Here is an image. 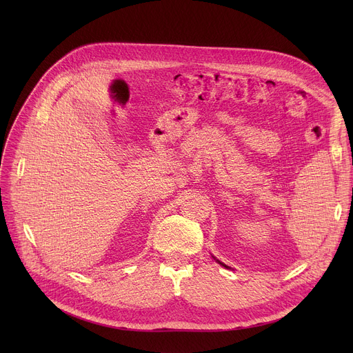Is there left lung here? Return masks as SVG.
I'll return each mask as SVG.
<instances>
[{
    "instance_id": "left-lung-1",
    "label": "left lung",
    "mask_w": 353,
    "mask_h": 353,
    "mask_svg": "<svg viewBox=\"0 0 353 353\" xmlns=\"http://www.w3.org/2000/svg\"><path fill=\"white\" fill-rule=\"evenodd\" d=\"M212 259H214V260H215V261H216V263H218V264H221V265H222V267H225V268H226V270H230V267H228V265H226V264H223V263H221V261H219V260H216V259H215V257H214V256H212Z\"/></svg>"
}]
</instances>
